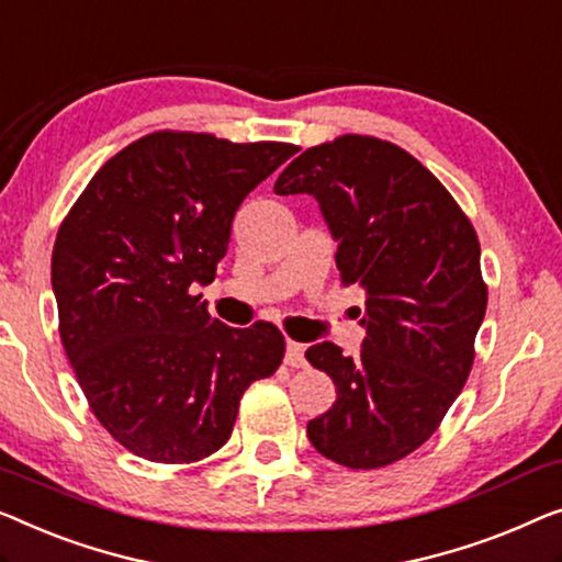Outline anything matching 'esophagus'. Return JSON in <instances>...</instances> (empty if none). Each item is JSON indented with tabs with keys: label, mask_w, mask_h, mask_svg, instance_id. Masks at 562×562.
<instances>
[{
	"label": "esophagus",
	"mask_w": 562,
	"mask_h": 562,
	"mask_svg": "<svg viewBox=\"0 0 562 562\" xmlns=\"http://www.w3.org/2000/svg\"><path fill=\"white\" fill-rule=\"evenodd\" d=\"M304 352L306 347L301 345V341H294V339H286V362L291 364V368H304Z\"/></svg>",
	"instance_id": "esophagus-1"
}]
</instances>
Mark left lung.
Wrapping results in <instances>:
<instances>
[{
    "mask_svg": "<svg viewBox=\"0 0 562 562\" xmlns=\"http://www.w3.org/2000/svg\"><path fill=\"white\" fill-rule=\"evenodd\" d=\"M273 192L319 202L341 286L364 294L360 355L306 349L337 387L308 441L341 467H387L428 441L469 378L486 312L474 227L418 159L372 136L312 146Z\"/></svg>",
    "mask_w": 562,
    "mask_h": 562,
    "instance_id": "1",
    "label": "left lung"
}]
</instances>
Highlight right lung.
Returning a JSON list of instances; mask_svg holds the SVG:
<instances>
[{
  "mask_svg": "<svg viewBox=\"0 0 562 562\" xmlns=\"http://www.w3.org/2000/svg\"><path fill=\"white\" fill-rule=\"evenodd\" d=\"M296 146L159 132L105 161L60 225V339L95 418L136 457L190 463L231 438L281 331L233 329L192 296L215 279L233 217Z\"/></svg>",
  "mask_w": 562,
  "mask_h": 562,
  "instance_id": "right-lung-1",
  "label": "right lung"
}]
</instances>
